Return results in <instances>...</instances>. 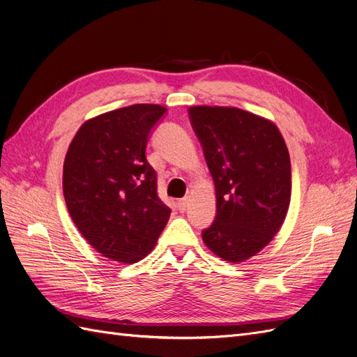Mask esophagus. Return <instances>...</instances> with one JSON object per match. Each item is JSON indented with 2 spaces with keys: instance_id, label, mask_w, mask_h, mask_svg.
Instances as JSON below:
<instances>
[{
  "instance_id": "34e87169",
  "label": "esophagus",
  "mask_w": 357,
  "mask_h": 357,
  "mask_svg": "<svg viewBox=\"0 0 357 357\" xmlns=\"http://www.w3.org/2000/svg\"><path fill=\"white\" fill-rule=\"evenodd\" d=\"M186 207H188V199H186V198H183V199H180V201L177 202V208H178L180 213H185V211H186Z\"/></svg>"
}]
</instances>
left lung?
Wrapping results in <instances>:
<instances>
[{
  "label": "left lung",
  "instance_id": "left-lung-1",
  "mask_svg": "<svg viewBox=\"0 0 357 357\" xmlns=\"http://www.w3.org/2000/svg\"><path fill=\"white\" fill-rule=\"evenodd\" d=\"M215 188V219L202 231L210 250L243 262L269 244L290 204V158L278 128L235 107L189 109Z\"/></svg>",
  "mask_w": 357,
  "mask_h": 357
}]
</instances>
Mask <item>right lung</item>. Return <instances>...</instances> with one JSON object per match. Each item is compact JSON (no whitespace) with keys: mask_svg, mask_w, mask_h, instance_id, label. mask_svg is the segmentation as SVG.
I'll return each mask as SVG.
<instances>
[{"mask_svg":"<svg viewBox=\"0 0 357 357\" xmlns=\"http://www.w3.org/2000/svg\"><path fill=\"white\" fill-rule=\"evenodd\" d=\"M165 112L134 104L100 114L80 126L68 147L62 176L68 213L86 241L113 261H142L169 219L146 159L149 135Z\"/></svg>","mask_w":357,"mask_h":357,"instance_id":"obj_1","label":"right lung"}]
</instances>
